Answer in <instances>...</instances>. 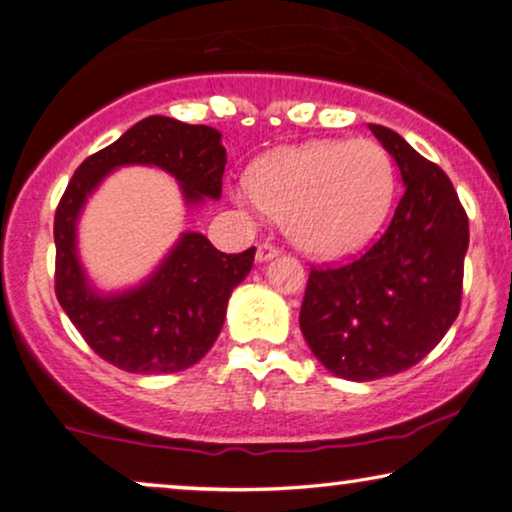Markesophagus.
Returning <instances> with one entry per match:
<instances>
[{"label":"esophagus","instance_id":"esophagus-1","mask_svg":"<svg viewBox=\"0 0 512 512\" xmlns=\"http://www.w3.org/2000/svg\"><path fill=\"white\" fill-rule=\"evenodd\" d=\"M277 254H279V249L275 247V244L263 242V244H258V249H256V261H258V263H268V261H272V258H275Z\"/></svg>","mask_w":512,"mask_h":512}]
</instances>
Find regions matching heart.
<instances>
[{
	"label": "heart",
	"instance_id": "b5f03b06",
	"mask_svg": "<svg viewBox=\"0 0 512 512\" xmlns=\"http://www.w3.org/2000/svg\"><path fill=\"white\" fill-rule=\"evenodd\" d=\"M396 191L391 156L373 139L284 146L256 160L237 200L282 221L305 254L340 258L373 240Z\"/></svg>",
	"mask_w": 512,
	"mask_h": 512
}]
</instances>
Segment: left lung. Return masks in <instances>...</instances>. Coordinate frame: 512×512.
I'll return each instance as SVG.
<instances>
[{"mask_svg": "<svg viewBox=\"0 0 512 512\" xmlns=\"http://www.w3.org/2000/svg\"><path fill=\"white\" fill-rule=\"evenodd\" d=\"M403 179L384 235L340 268H312L300 331L333 375L370 382L424 359L459 314L468 216L447 174L398 132L368 125Z\"/></svg>", "mask_w": 512, "mask_h": 512, "instance_id": "obj_1", "label": "left lung"}]
</instances>
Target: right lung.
<instances>
[{"label":"right lung","instance_id":"obj_1","mask_svg":"<svg viewBox=\"0 0 512 512\" xmlns=\"http://www.w3.org/2000/svg\"><path fill=\"white\" fill-rule=\"evenodd\" d=\"M221 132L177 118L149 116L81 163L55 212V296L90 349L125 373H179L198 363L226 319L228 298L249 275L256 249L221 254L186 230L156 270L130 289L102 293L83 270L76 226L104 177L149 165L177 179L186 207L221 198L226 170Z\"/></svg>","mask_w":512,"mask_h":512}]
</instances>
